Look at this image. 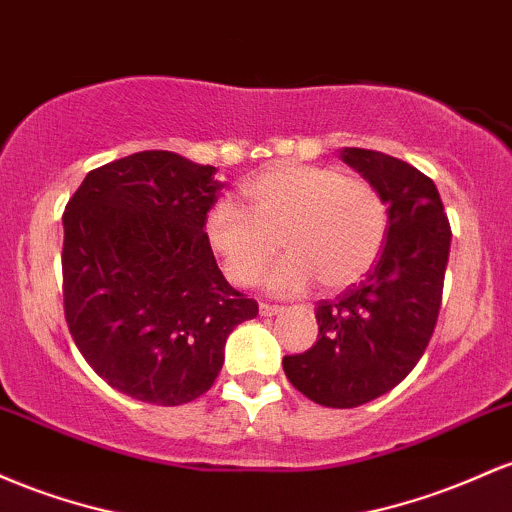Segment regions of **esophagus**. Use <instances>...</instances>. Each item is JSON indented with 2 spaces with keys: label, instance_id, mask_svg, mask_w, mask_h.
Instances as JSON below:
<instances>
[{
  "label": "esophagus",
  "instance_id": "esophagus-1",
  "mask_svg": "<svg viewBox=\"0 0 512 512\" xmlns=\"http://www.w3.org/2000/svg\"><path fill=\"white\" fill-rule=\"evenodd\" d=\"M258 312H261V317H275V314L283 312V307H278V304H271V302H261L258 304Z\"/></svg>",
  "mask_w": 512,
  "mask_h": 512
}]
</instances>
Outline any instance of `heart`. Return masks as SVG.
I'll use <instances>...</instances> for the list:
<instances>
[{
  "label": "heart",
  "mask_w": 512,
  "mask_h": 512,
  "mask_svg": "<svg viewBox=\"0 0 512 512\" xmlns=\"http://www.w3.org/2000/svg\"><path fill=\"white\" fill-rule=\"evenodd\" d=\"M243 205L217 200L205 215V239L234 285L249 287L278 254H290L266 285L292 295L319 280L324 290L358 283L375 266L389 229L382 193L333 166L275 164L241 186Z\"/></svg>",
  "instance_id": "heart-1"
}]
</instances>
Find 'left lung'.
Instances as JSON below:
<instances>
[{"label": "left lung", "instance_id": "obj_1", "mask_svg": "<svg viewBox=\"0 0 512 512\" xmlns=\"http://www.w3.org/2000/svg\"><path fill=\"white\" fill-rule=\"evenodd\" d=\"M341 159L382 193L389 229L365 278L317 302V343L283 358L292 387L329 409L367 404L416 367L438 324L452 241L438 188L416 166L360 147Z\"/></svg>", "mask_w": 512, "mask_h": 512}]
</instances>
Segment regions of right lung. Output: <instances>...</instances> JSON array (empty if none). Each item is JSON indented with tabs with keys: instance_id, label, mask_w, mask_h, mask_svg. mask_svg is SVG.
Returning <instances> with one entry per match:
<instances>
[{
	"instance_id": "right-lung-1",
	"label": "right lung",
	"mask_w": 512,
	"mask_h": 512,
	"mask_svg": "<svg viewBox=\"0 0 512 512\" xmlns=\"http://www.w3.org/2000/svg\"><path fill=\"white\" fill-rule=\"evenodd\" d=\"M215 166L164 149L89 171L62 225V297L79 353L113 389L179 406L205 394L258 304L217 268L205 215Z\"/></svg>"
}]
</instances>
